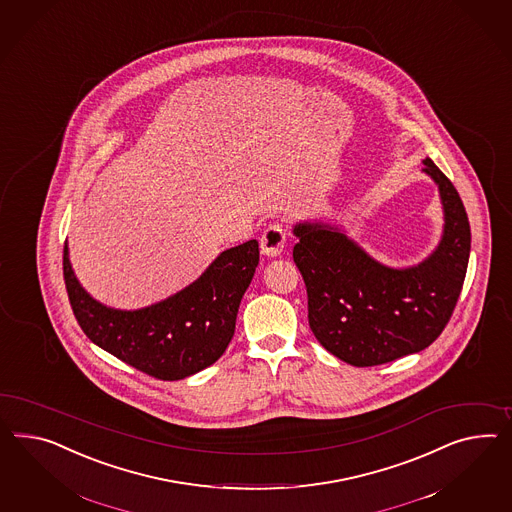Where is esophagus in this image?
<instances>
[{
    "label": "esophagus",
    "mask_w": 512,
    "mask_h": 512,
    "mask_svg": "<svg viewBox=\"0 0 512 512\" xmlns=\"http://www.w3.org/2000/svg\"><path fill=\"white\" fill-rule=\"evenodd\" d=\"M285 248V231L281 225H270L261 236V251L266 257H279Z\"/></svg>",
    "instance_id": "34e87169"
}]
</instances>
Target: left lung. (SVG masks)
I'll use <instances>...</instances> for the list:
<instances>
[{"instance_id":"left-lung-1","label":"left lung","mask_w":512,"mask_h":512,"mask_svg":"<svg viewBox=\"0 0 512 512\" xmlns=\"http://www.w3.org/2000/svg\"><path fill=\"white\" fill-rule=\"evenodd\" d=\"M438 186L443 231L421 263L393 268L371 257L337 223L298 221L292 257L304 277L309 326L318 343L354 367H373L432 345L453 315L470 261V221L462 199L425 158Z\"/></svg>"}]
</instances>
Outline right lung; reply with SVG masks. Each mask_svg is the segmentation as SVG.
Instances as JSON below:
<instances>
[{
  "mask_svg": "<svg viewBox=\"0 0 512 512\" xmlns=\"http://www.w3.org/2000/svg\"><path fill=\"white\" fill-rule=\"evenodd\" d=\"M259 264V242L225 249L201 276L166 300L141 309L100 304L72 270L63 274L83 333L111 356L160 380H182L220 360L235 335L236 313Z\"/></svg>",
  "mask_w": 512,
  "mask_h": 512,
  "instance_id": "1",
  "label": "right lung"
}]
</instances>
